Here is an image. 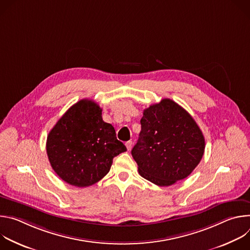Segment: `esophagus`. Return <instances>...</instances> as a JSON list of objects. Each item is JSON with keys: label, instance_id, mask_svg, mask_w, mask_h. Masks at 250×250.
Instances as JSON below:
<instances>
[{"label": "esophagus", "instance_id": "obj_1", "mask_svg": "<svg viewBox=\"0 0 250 250\" xmlns=\"http://www.w3.org/2000/svg\"><path fill=\"white\" fill-rule=\"evenodd\" d=\"M125 146H126L127 150H129V149L131 148V146H132V141H131V140L126 141V142H125Z\"/></svg>", "mask_w": 250, "mask_h": 250}]
</instances>
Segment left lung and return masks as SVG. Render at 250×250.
<instances>
[{
    "mask_svg": "<svg viewBox=\"0 0 250 250\" xmlns=\"http://www.w3.org/2000/svg\"><path fill=\"white\" fill-rule=\"evenodd\" d=\"M131 155L141 177L165 187L188 177L200 163L205 138L191 115L170 99L151 104L140 120Z\"/></svg>",
    "mask_w": 250,
    "mask_h": 250,
    "instance_id": "8db88e82",
    "label": "left lung"
}]
</instances>
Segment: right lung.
Wrapping results in <instances>:
<instances>
[{
	"label": "right lung",
	"mask_w": 250,
	"mask_h": 250,
	"mask_svg": "<svg viewBox=\"0 0 250 250\" xmlns=\"http://www.w3.org/2000/svg\"><path fill=\"white\" fill-rule=\"evenodd\" d=\"M46 151L61 179L83 188L108 174L114 157L126 147L117 139L114 126L103 121L100 105L84 99L70 106L49 131Z\"/></svg>",
	"instance_id": "add662e5"
}]
</instances>
